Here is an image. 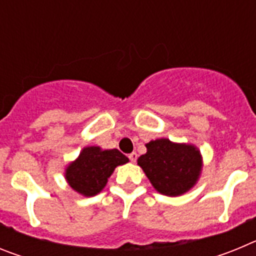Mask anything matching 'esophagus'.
I'll list each match as a JSON object with an SVG mask.
<instances>
[{
	"instance_id": "34e87169",
	"label": "esophagus",
	"mask_w": 256,
	"mask_h": 256,
	"mask_svg": "<svg viewBox=\"0 0 256 256\" xmlns=\"http://www.w3.org/2000/svg\"><path fill=\"white\" fill-rule=\"evenodd\" d=\"M137 158H138V155H137V152H134V151L130 154V162H134L136 160H137Z\"/></svg>"
}]
</instances>
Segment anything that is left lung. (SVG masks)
I'll list each match as a JSON object with an SVG mask.
<instances>
[{"instance_id":"left-lung-1","label":"left lung","mask_w":256,"mask_h":256,"mask_svg":"<svg viewBox=\"0 0 256 256\" xmlns=\"http://www.w3.org/2000/svg\"><path fill=\"white\" fill-rule=\"evenodd\" d=\"M146 154L137 164L156 191L165 196H180L198 183L202 172V155L192 144L158 138L146 144Z\"/></svg>"}]
</instances>
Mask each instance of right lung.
Instances as JSON below:
<instances>
[{
    "label": "right lung",
    "instance_id": "obj_1",
    "mask_svg": "<svg viewBox=\"0 0 256 256\" xmlns=\"http://www.w3.org/2000/svg\"><path fill=\"white\" fill-rule=\"evenodd\" d=\"M128 162L130 159L116 148L104 150L100 146H86L78 158L66 165L64 177L76 194L92 198L105 188L115 168Z\"/></svg>",
    "mask_w": 256,
    "mask_h": 256
}]
</instances>
